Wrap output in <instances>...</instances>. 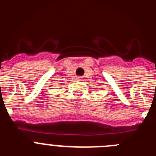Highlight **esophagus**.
<instances>
[{"instance_id":"1","label":"esophagus","mask_w":156,"mask_h":156,"mask_svg":"<svg viewBox=\"0 0 156 156\" xmlns=\"http://www.w3.org/2000/svg\"><path fill=\"white\" fill-rule=\"evenodd\" d=\"M82 78H83L82 76H77V80H79L80 81V80H83Z\"/></svg>"}]
</instances>
